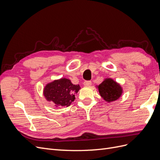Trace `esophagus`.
<instances>
[{"label":"esophagus","instance_id":"34e87169","mask_svg":"<svg viewBox=\"0 0 160 160\" xmlns=\"http://www.w3.org/2000/svg\"><path fill=\"white\" fill-rule=\"evenodd\" d=\"M83 85H84V86H86V87L91 86V81H85L84 83H83Z\"/></svg>","mask_w":160,"mask_h":160}]
</instances>
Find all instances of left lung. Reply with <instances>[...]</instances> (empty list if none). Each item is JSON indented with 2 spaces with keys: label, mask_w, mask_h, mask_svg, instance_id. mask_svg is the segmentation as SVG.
Instances as JSON below:
<instances>
[{
  "label": "left lung",
  "mask_w": 160,
  "mask_h": 160,
  "mask_svg": "<svg viewBox=\"0 0 160 160\" xmlns=\"http://www.w3.org/2000/svg\"><path fill=\"white\" fill-rule=\"evenodd\" d=\"M96 88L101 98L108 103L118 100L123 93L122 87L111 78L105 79L102 83L97 85Z\"/></svg>",
  "instance_id": "left-lung-1"
}]
</instances>
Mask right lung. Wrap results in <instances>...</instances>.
<instances>
[{
  "label": "right lung",
  "instance_id": "add662e5",
  "mask_svg": "<svg viewBox=\"0 0 160 160\" xmlns=\"http://www.w3.org/2000/svg\"><path fill=\"white\" fill-rule=\"evenodd\" d=\"M80 89L79 85L72 84L70 79L63 77L48 83L43 89V95L57 108L69 107Z\"/></svg>",
  "mask_w": 160,
  "mask_h": 160
}]
</instances>
